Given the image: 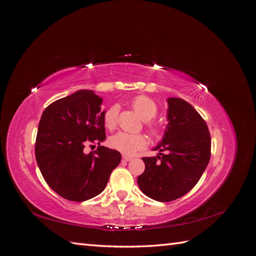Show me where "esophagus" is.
Wrapping results in <instances>:
<instances>
[{"label":"esophagus","instance_id":"esophagus-1","mask_svg":"<svg viewBox=\"0 0 256 256\" xmlns=\"http://www.w3.org/2000/svg\"><path fill=\"white\" fill-rule=\"evenodd\" d=\"M130 160H132V157H131V156H126V154H124V156H122V161L128 162Z\"/></svg>","mask_w":256,"mask_h":256}]
</instances>
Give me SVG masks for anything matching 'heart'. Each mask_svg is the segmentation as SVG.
<instances>
[{
  "instance_id": "1",
  "label": "heart",
  "mask_w": 256,
  "mask_h": 256,
  "mask_svg": "<svg viewBox=\"0 0 256 256\" xmlns=\"http://www.w3.org/2000/svg\"><path fill=\"white\" fill-rule=\"evenodd\" d=\"M130 106L145 120V126L150 136L154 138L161 136V130L156 122L150 120L156 118L158 106L152 100L146 96H136L131 99ZM118 122V109L116 106L108 108L104 113V125L108 130H114ZM112 148L126 154H132L147 145V138L142 134L118 132L112 136L109 140Z\"/></svg>"
}]
</instances>
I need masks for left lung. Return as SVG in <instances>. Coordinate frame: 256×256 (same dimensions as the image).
I'll list each match as a JSON object with an SVG mask.
<instances>
[{
    "mask_svg": "<svg viewBox=\"0 0 256 256\" xmlns=\"http://www.w3.org/2000/svg\"><path fill=\"white\" fill-rule=\"evenodd\" d=\"M168 124L157 157H143L145 171L138 184L148 198L172 202L200 180L210 159L212 138L204 118L180 98L168 100Z\"/></svg>",
    "mask_w": 256,
    "mask_h": 256,
    "instance_id": "left-lung-1",
    "label": "left lung"
}]
</instances>
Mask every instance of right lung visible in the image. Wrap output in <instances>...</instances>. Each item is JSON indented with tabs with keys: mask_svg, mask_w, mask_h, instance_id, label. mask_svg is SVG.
Masks as SVG:
<instances>
[{
	"mask_svg": "<svg viewBox=\"0 0 256 256\" xmlns=\"http://www.w3.org/2000/svg\"><path fill=\"white\" fill-rule=\"evenodd\" d=\"M102 104V98L92 90H78L46 108L38 125L35 157L44 180L74 202L102 193L122 159L120 152L100 146L106 140ZM88 142L100 146L85 154Z\"/></svg>",
	"mask_w": 256,
	"mask_h": 256,
	"instance_id": "obj_1",
	"label": "right lung"
}]
</instances>
